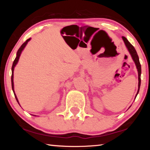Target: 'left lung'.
I'll use <instances>...</instances> for the list:
<instances>
[{"mask_svg": "<svg viewBox=\"0 0 150 150\" xmlns=\"http://www.w3.org/2000/svg\"><path fill=\"white\" fill-rule=\"evenodd\" d=\"M122 39L124 40V44H125L126 47L128 48L129 52H130V55H132V57L134 62H135V63H136L137 69H138V81H139V82H138V93H137L136 95V96L139 93V87H140V84H141V72H142L141 65H140V63H139L138 55V54H137L135 48H134L133 45L128 42V40H127L125 37L122 36Z\"/></svg>", "mask_w": 150, "mask_h": 150, "instance_id": "left-lung-1", "label": "left lung"}]
</instances>
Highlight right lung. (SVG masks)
Segmentation results:
<instances>
[{
  "instance_id": "right-lung-1",
  "label": "right lung",
  "mask_w": 150,
  "mask_h": 150,
  "mask_svg": "<svg viewBox=\"0 0 150 150\" xmlns=\"http://www.w3.org/2000/svg\"><path fill=\"white\" fill-rule=\"evenodd\" d=\"M30 40V38H29V39H28L26 42H25L23 44H22L21 46H20V47L18 49V52H17V54H16V58H15V59H14V62H13V64H12V76H11V82H12V90H13V92H14V82H13V76H14V67H15V65H16V64H17V63H18V59H19V57H20V54H21V52H22V51L24 50V48L25 47V46H26V44H27V43ZM14 96H15V98H16V100H17V102L18 103V98H17V97H16V95H15V93H14ZM19 104V103H18Z\"/></svg>"
}]
</instances>
